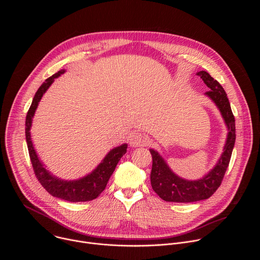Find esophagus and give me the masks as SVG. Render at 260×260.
Listing matches in <instances>:
<instances>
[{
	"mask_svg": "<svg viewBox=\"0 0 260 260\" xmlns=\"http://www.w3.org/2000/svg\"><path fill=\"white\" fill-rule=\"evenodd\" d=\"M147 143V138L142 133H133L129 137V144L133 147L143 146Z\"/></svg>",
	"mask_w": 260,
	"mask_h": 260,
	"instance_id": "esophagus-1",
	"label": "esophagus"
}]
</instances>
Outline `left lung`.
<instances>
[{
	"instance_id": "1",
	"label": "left lung",
	"mask_w": 260,
	"mask_h": 260,
	"mask_svg": "<svg viewBox=\"0 0 260 260\" xmlns=\"http://www.w3.org/2000/svg\"><path fill=\"white\" fill-rule=\"evenodd\" d=\"M197 75L201 76L205 84L210 88V90L205 94L208 95L218 107L222 117H223L228 125L229 135L223 153L221 154L217 165L204 178L194 181L185 180L178 177L171 171L159 153L153 149H150V153L152 155V170L150 174L151 186L157 196H159V198L166 202L192 203L207 200L212 197V194L220 186L222 180H223L235 146V116L233 114L225 90L206 71H201Z\"/></svg>"
}]
</instances>
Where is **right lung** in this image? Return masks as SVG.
Here are the masks:
<instances>
[{
    "label": "right lung",
    "instance_id": "add662e5",
    "mask_svg": "<svg viewBox=\"0 0 260 260\" xmlns=\"http://www.w3.org/2000/svg\"><path fill=\"white\" fill-rule=\"evenodd\" d=\"M64 73V70H60L51 77L47 78L45 82L37 90L31 105L27 111L25 118V139L27 144V149L29 158L31 161V166L34 169V173L41 183L42 186L52 196L58 198L60 200H64L72 203L77 202H88L96 199L103 190L106 188L107 183L113 174L118 161L120 158L126 153L127 144H122L114 149L111 150L103 159V161L96 167L93 172L89 175L74 181H66L61 180L53 175H51L45 168L44 165L40 161L38 155H37L32 142L30 139V126L31 120L35 115V111L38 107V104L45 93V91L49 88L55 78L59 77L61 74Z\"/></svg>",
    "mask_w": 260,
    "mask_h": 260
}]
</instances>
